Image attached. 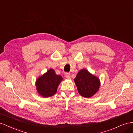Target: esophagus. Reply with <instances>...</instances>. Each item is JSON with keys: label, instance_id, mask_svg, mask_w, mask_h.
<instances>
[{"label": "esophagus", "instance_id": "esophagus-1", "mask_svg": "<svg viewBox=\"0 0 133 133\" xmlns=\"http://www.w3.org/2000/svg\"><path fill=\"white\" fill-rule=\"evenodd\" d=\"M66 77L67 78H68V79H70V78H71V75H70V74L67 73V74H66Z\"/></svg>", "mask_w": 133, "mask_h": 133}]
</instances>
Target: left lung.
Returning a JSON list of instances; mask_svg holds the SVG:
<instances>
[{
    "instance_id": "obj_1",
    "label": "left lung",
    "mask_w": 133,
    "mask_h": 133,
    "mask_svg": "<svg viewBox=\"0 0 133 133\" xmlns=\"http://www.w3.org/2000/svg\"><path fill=\"white\" fill-rule=\"evenodd\" d=\"M74 81L79 94L86 98H90L94 95L100 86L99 78L86 69L79 71Z\"/></svg>"
}]
</instances>
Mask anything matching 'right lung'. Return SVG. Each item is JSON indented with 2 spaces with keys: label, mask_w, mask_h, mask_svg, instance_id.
Returning a JSON list of instances; mask_svg holds the SVG:
<instances>
[{
  "label": "right lung",
  "mask_w": 133,
  "mask_h": 133,
  "mask_svg": "<svg viewBox=\"0 0 133 133\" xmlns=\"http://www.w3.org/2000/svg\"><path fill=\"white\" fill-rule=\"evenodd\" d=\"M62 79L60 75L56 74L54 70L50 69L46 73L37 78L36 86L38 93L43 97L54 96Z\"/></svg>",
  "instance_id": "1"
}]
</instances>
